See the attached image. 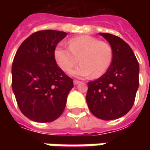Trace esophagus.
Instances as JSON below:
<instances>
[{
  "label": "esophagus",
  "instance_id": "34e87169",
  "mask_svg": "<svg viewBox=\"0 0 150 150\" xmlns=\"http://www.w3.org/2000/svg\"><path fill=\"white\" fill-rule=\"evenodd\" d=\"M81 83V81H78V80H74L73 81V83H74V85H77V84L80 83Z\"/></svg>",
  "mask_w": 150,
  "mask_h": 150
}]
</instances>
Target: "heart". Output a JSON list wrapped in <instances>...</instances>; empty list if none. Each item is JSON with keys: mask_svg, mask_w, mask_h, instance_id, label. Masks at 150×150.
Listing matches in <instances>:
<instances>
[{"mask_svg": "<svg viewBox=\"0 0 150 150\" xmlns=\"http://www.w3.org/2000/svg\"><path fill=\"white\" fill-rule=\"evenodd\" d=\"M55 59L62 70L68 72L78 62L81 63L72 74L77 77L94 78L102 76L109 67L112 48L106 42L91 36H81L68 41V48L58 45L54 51Z\"/></svg>", "mask_w": 150, "mask_h": 150, "instance_id": "obj_1", "label": "heart"}]
</instances>
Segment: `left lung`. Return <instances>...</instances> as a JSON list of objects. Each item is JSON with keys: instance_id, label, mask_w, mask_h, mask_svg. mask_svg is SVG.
Returning <instances> with one entry per match:
<instances>
[{"instance_id": "1", "label": "left lung", "mask_w": 150, "mask_h": 150, "mask_svg": "<svg viewBox=\"0 0 150 150\" xmlns=\"http://www.w3.org/2000/svg\"><path fill=\"white\" fill-rule=\"evenodd\" d=\"M112 48L109 68L97 80L88 82L86 100L91 112L97 118L112 120L129 112L139 85V66L135 55L123 39L102 33Z\"/></svg>"}]
</instances>
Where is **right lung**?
I'll use <instances>...</instances> for the list:
<instances>
[{
	"instance_id": "add662e5",
	"label": "right lung",
	"mask_w": 150,
	"mask_h": 150,
	"mask_svg": "<svg viewBox=\"0 0 150 150\" xmlns=\"http://www.w3.org/2000/svg\"><path fill=\"white\" fill-rule=\"evenodd\" d=\"M66 36L54 30L34 32L15 55L12 90L21 112L32 121L52 122L64 111L73 81L57 66L54 51Z\"/></svg>"
}]
</instances>
